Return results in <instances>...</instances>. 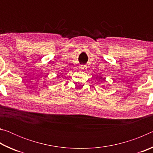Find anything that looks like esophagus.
<instances>
[{
    "instance_id": "esophagus-1",
    "label": "esophagus",
    "mask_w": 153,
    "mask_h": 153,
    "mask_svg": "<svg viewBox=\"0 0 153 153\" xmlns=\"http://www.w3.org/2000/svg\"><path fill=\"white\" fill-rule=\"evenodd\" d=\"M79 69H82V70H85V69H86V65H80Z\"/></svg>"
}]
</instances>
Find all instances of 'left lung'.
Instances as JSON below:
<instances>
[{
  "label": "left lung",
  "mask_w": 153,
  "mask_h": 153,
  "mask_svg": "<svg viewBox=\"0 0 153 153\" xmlns=\"http://www.w3.org/2000/svg\"><path fill=\"white\" fill-rule=\"evenodd\" d=\"M102 80H103V79H102Z\"/></svg>",
  "instance_id": "1"
}]
</instances>
